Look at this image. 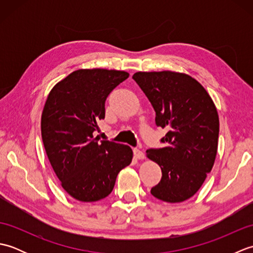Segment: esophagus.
I'll return each instance as SVG.
<instances>
[{
    "instance_id": "34e87169",
    "label": "esophagus",
    "mask_w": 253,
    "mask_h": 253,
    "mask_svg": "<svg viewBox=\"0 0 253 253\" xmlns=\"http://www.w3.org/2000/svg\"><path fill=\"white\" fill-rule=\"evenodd\" d=\"M133 157L138 160H143L144 159V153L139 149H133Z\"/></svg>"
}]
</instances>
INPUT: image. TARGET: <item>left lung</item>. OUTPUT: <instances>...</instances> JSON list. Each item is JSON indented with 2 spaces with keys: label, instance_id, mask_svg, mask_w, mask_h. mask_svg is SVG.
<instances>
[{
  "label": "left lung",
  "instance_id": "8db88e82",
  "mask_svg": "<svg viewBox=\"0 0 253 253\" xmlns=\"http://www.w3.org/2000/svg\"><path fill=\"white\" fill-rule=\"evenodd\" d=\"M155 111V125L166 128L164 148L147 150L162 169L151 193L160 200L182 202L200 189L217 152L219 122L207 90L189 75L139 72L132 76Z\"/></svg>",
  "mask_w": 253,
  "mask_h": 253
}]
</instances>
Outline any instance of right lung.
Masks as SVG:
<instances>
[{
  "label": "right lung",
  "mask_w": 253,
  "mask_h": 253,
  "mask_svg": "<svg viewBox=\"0 0 253 253\" xmlns=\"http://www.w3.org/2000/svg\"><path fill=\"white\" fill-rule=\"evenodd\" d=\"M129 74L109 69H78L56 84L41 117L42 141L62 187L76 200L107 197L120 170L129 165L132 150L93 137L105 117V101Z\"/></svg>",
  "instance_id": "1"
}]
</instances>
